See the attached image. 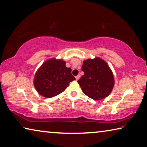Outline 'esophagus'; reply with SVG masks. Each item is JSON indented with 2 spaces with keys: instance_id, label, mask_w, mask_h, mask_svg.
Listing matches in <instances>:
<instances>
[{
  "instance_id": "34e87169",
  "label": "esophagus",
  "mask_w": 147,
  "mask_h": 147,
  "mask_svg": "<svg viewBox=\"0 0 147 147\" xmlns=\"http://www.w3.org/2000/svg\"><path fill=\"white\" fill-rule=\"evenodd\" d=\"M75 78H76V80H78V79L80 78V74H78V75H77V76H76Z\"/></svg>"
}]
</instances>
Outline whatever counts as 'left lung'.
Wrapping results in <instances>:
<instances>
[{
  "label": "left lung",
  "mask_w": 147,
  "mask_h": 147,
  "mask_svg": "<svg viewBox=\"0 0 147 147\" xmlns=\"http://www.w3.org/2000/svg\"><path fill=\"white\" fill-rule=\"evenodd\" d=\"M82 71L84 74L78 80L84 94L94 100L109 96L115 85V79L107 63L100 57L83 61Z\"/></svg>",
  "instance_id": "obj_1"
}]
</instances>
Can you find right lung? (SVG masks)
Wrapping results in <instances>:
<instances>
[{
    "label": "right lung",
    "mask_w": 147,
    "mask_h": 147,
    "mask_svg": "<svg viewBox=\"0 0 147 147\" xmlns=\"http://www.w3.org/2000/svg\"><path fill=\"white\" fill-rule=\"evenodd\" d=\"M66 62L55 58L46 60L37 71L34 78V86L42 96L51 98L61 94L75 80L71 69L65 66Z\"/></svg>",
    "instance_id": "right-lung-1"
}]
</instances>
